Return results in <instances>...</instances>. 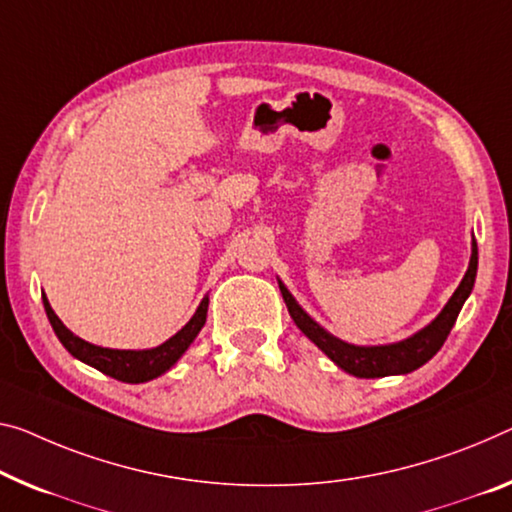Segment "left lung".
<instances>
[{
    "instance_id": "left-lung-1",
    "label": "left lung",
    "mask_w": 512,
    "mask_h": 512,
    "mask_svg": "<svg viewBox=\"0 0 512 512\" xmlns=\"http://www.w3.org/2000/svg\"><path fill=\"white\" fill-rule=\"evenodd\" d=\"M476 270H478V247H476V240H471V258H469L465 277H462L460 286L455 288L451 300H448L444 304V309L439 311V316L432 322H428L423 329H419L416 334L403 338V341L384 343V345H355V343L341 341V338L329 334L325 327H320L318 322L313 320L300 304H297V300L290 295V290L283 286L281 279H279V288H281L283 302L288 306L290 318L295 320V325L302 329V334L309 338L311 343H316L338 368H343L345 373L373 380V377L412 373L437 355L439 348H442L446 341V336L451 334L455 320H458L462 304L467 302L471 290H474Z\"/></svg>"
}]
</instances>
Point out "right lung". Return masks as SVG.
I'll list each match as a JSON object with an SVG mask.
<instances>
[{
    "label": "right lung",
    "mask_w": 512,
    "mask_h": 512,
    "mask_svg": "<svg viewBox=\"0 0 512 512\" xmlns=\"http://www.w3.org/2000/svg\"><path fill=\"white\" fill-rule=\"evenodd\" d=\"M208 295L203 297L199 309L194 311V316L183 329L167 338L162 345L157 348H148V350H112V348H100V345H93L84 338L75 336L70 329L59 320L57 313L52 311L50 302L43 295V304H45V313L50 318V325L54 329V334L61 341V345L73 355L75 359L84 361L96 368V371L105 373L114 380L128 382V384H139V382H148L160 377L162 373H167L171 366H176V361L185 355L187 348L194 343V338L199 336L201 327L206 325V316H208Z\"/></svg>",
    "instance_id": "obj_1"
}]
</instances>
